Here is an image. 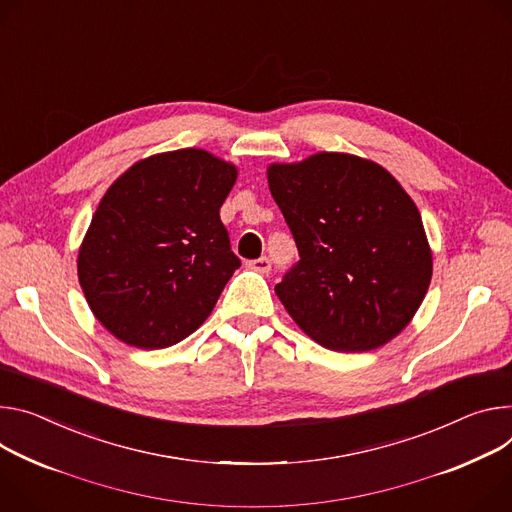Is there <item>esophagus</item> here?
Instances as JSON below:
<instances>
[{
  "instance_id": "esophagus-1",
  "label": "esophagus",
  "mask_w": 512,
  "mask_h": 512,
  "mask_svg": "<svg viewBox=\"0 0 512 512\" xmlns=\"http://www.w3.org/2000/svg\"><path fill=\"white\" fill-rule=\"evenodd\" d=\"M247 267L259 271V273H267L271 269V259L269 257H259V259H253V261H247Z\"/></svg>"
}]
</instances>
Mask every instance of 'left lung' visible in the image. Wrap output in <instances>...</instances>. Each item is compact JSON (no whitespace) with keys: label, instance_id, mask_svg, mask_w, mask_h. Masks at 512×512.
<instances>
[{"label":"left lung","instance_id":"8db88e82","mask_svg":"<svg viewBox=\"0 0 512 512\" xmlns=\"http://www.w3.org/2000/svg\"><path fill=\"white\" fill-rule=\"evenodd\" d=\"M267 181L300 255L275 286L298 327L341 353L394 339L433 273L421 214L402 185L378 163L343 153L271 165Z\"/></svg>","mask_w":512,"mask_h":512}]
</instances>
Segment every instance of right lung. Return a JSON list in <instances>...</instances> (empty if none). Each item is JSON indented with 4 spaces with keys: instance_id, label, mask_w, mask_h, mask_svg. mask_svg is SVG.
<instances>
[{
    "instance_id": "1",
    "label": "right lung",
    "mask_w": 512,
    "mask_h": 512,
    "mask_svg": "<svg viewBox=\"0 0 512 512\" xmlns=\"http://www.w3.org/2000/svg\"><path fill=\"white\" fill-rule=\"evenodd\" d=\"M235 165L202 149L134 163L102 198L79 249L85 300L120 341L163 349L210 316L241 259L220 206Z\"/></svg>"
}]
</instances>
